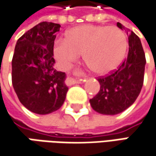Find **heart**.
<instances>
[{
    "label": "heart",
    "instance_id": "b5f03b06",
    "mask_svg": "<svg viewBox=\"0 0 156 156\" xmlns=\"http://www.w3.org/2000/svg\"><path fill=\"white\" fill-rule=\"evenodd\" d=\"M127 49L125 34L116 27L84 25L69 30L58 41L54 55L63 69H69L82 55L85 65L97 75L115 69Z\"/></svg>",
    "mask_w": 156,
    "mask_h": 156
}]
</instances>
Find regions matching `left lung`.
<instances>
[{"label":"left lung","mask_w":156,"mask_h":156,"mask_svg":"<svg viewBox=\"0 0 156 156\" xmlns=\"http://www.w3.org/2000/svg\"><path fill=\"white\" fill-rule=\"evenodd\" d=\"M117 26L123 28L117 22ZM128 57L115 70L97 78L101 87L89 100L93 109L102 115H117L133 104L140 94L144 81L145 53L141 41L134 32H129Z\"/></svg>","instance_id":"left-lung-1"}]
</instances>
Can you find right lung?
I'll return each instance as SVG.
<instances>
[{
	"label": "right lung",
	"instance_id": "obj_1",
	"mask_svg": "<svg viewBox=\"0 0 156 156\" xmlns=\"http://www.w3.org/2000/svg\"><path fill=\"white\" fill-rule=\"evenodd\" d=\"M61 25L42 21L21 36L12 59V84L18 99L39 115L59 109L69 87L66 75L54 68V43Z\"/></svg>",
	"mask_w": 156,
	"mask_h": 156
}]
</instances>
